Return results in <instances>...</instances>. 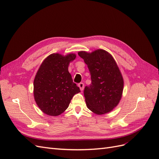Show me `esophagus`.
Returning <instances> with one entry per match:
<instances>
[{
  "label": "esophagus",
  "instance_id": "1",
  "mask_svg": "<svg viewBox=\"0 0 159 159\" xmlns=\"http://www.w3.org/2000/svg\"><path fill=\"white\" fill-rule=\"evenodd\" d=\"M78 87L80 88L81 91H83L84 90V84L83 83H80L78 84Z\"/></svg>",
  "mask_w": 159,
  "mask_h": 159
}]
</instances>
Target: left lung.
I'll list each match as a JSON object with an SVG mask.
<instances>
[{
	"instance_id": "obj_1",
	"label": "left lung",
	"mask_w": 159,
	"mask_h": 159,
	"mask_svg": "<svg viewBox=\"0 0 159 159\" xmlns=\"http://www.w3.org/2000/svg\"><path fill=\"white\" fill-rule=\"evenodd\" d=\"M78 55L87 64L91 84L85 86L84 96L88 108L99 115L116 107L123 95L124 81L112 55L105 50L80 51Z\"/></svg>"
}]
</instances>
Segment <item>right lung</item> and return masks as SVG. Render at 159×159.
Segmentation results:
<instances>
[{
	"instance_id": "right-lung-1",
	"label": "right lung",
	"mask_w": 159,
	"mask_h": 159,
	"mask_svg": "<svg viewBox=\"0 0 159 159\" xmlns=\"http://www.w3.org/2000/svg\"><path fill=\"white\" fill-rule=\"evenodd\" d=\"M76 54L54 53L46 57L34 80V97L38 107L50 116H58L68 107L74 95L80 92L68 71Z\"/></svg>"
}]
</instances>
